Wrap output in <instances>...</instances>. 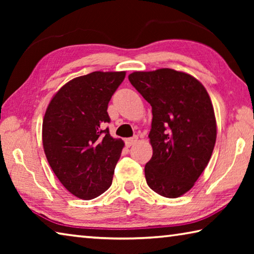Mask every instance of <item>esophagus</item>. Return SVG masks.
Here are the masks:
<instances>
[{"label": "esophagus", "instance_id": "obj_1", "mask_svg": "<svg viewBox=\"0 0 254 254\" xmlns=\"http://www.w3.org/2000/svg\"><path fill=\"white\" fill-rule=\"evenodd\" d=\"M137 141V136L134 135L132 137H128V139L126 140V144L127 145V147H132L133 144H135V142Z\"/></svg>", "mask_w": 254, "mask_h": 254}]
</instances>
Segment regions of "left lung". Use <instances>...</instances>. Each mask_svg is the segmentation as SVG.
Listing matches in <instances>:
<instances>
[{
	"mask_svg": "<svg viewBox=\"0 0 254 254\" xmlns=\"http://www.w3.org/2000/svg\"><path fill=\"white\" fill-rule=\"evenodd\" d=\"M128 80L152 107V158L148 186L177 198L191 189L207 166L216 141V120L206 88L195 77L170 68L134 71Z\"/></svg>",
	"mask_w": 254,
	"mask_h": 254,
	"instance_id": "1",
	"label": "left lung"
}]
</instances>
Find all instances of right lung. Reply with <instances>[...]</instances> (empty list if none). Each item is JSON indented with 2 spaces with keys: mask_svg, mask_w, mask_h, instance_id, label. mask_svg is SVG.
Returning <instances> with one entry per match:
<instances>
[{
  "mask_svg": "<svg viewBox=\"0 0 254 254\" xmlns=\"http://www.w3.org/2000/svg\"><path fill=\"white\" fill-rule=\"evenodd\" d=\"M126 71H94L55 94L42 122V144L51 169L68 191L93 199L110 188L124 142L109 128L107 105Z\"/></svg>",
  "mask_w": 254,
  "mask_h": 254,
  "instance_id": "add662e5",
  "label": "right lung"
}]
</instances>
